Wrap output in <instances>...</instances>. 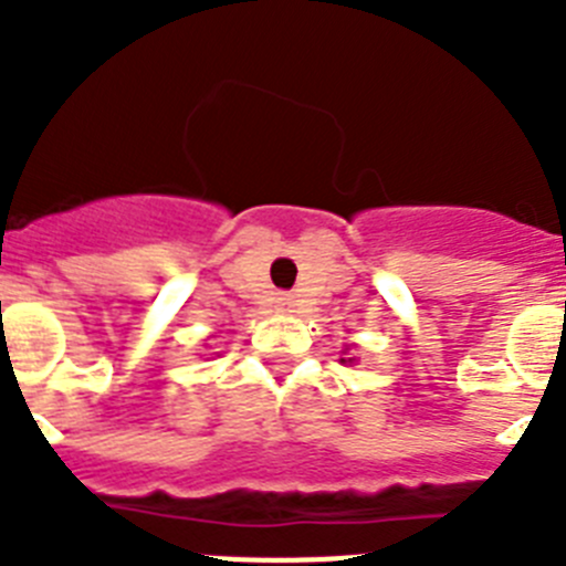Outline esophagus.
<instances>
[{
	"mask_svg": "<svg viewBox=\"0 0 566 566\" xmlns=\"http://www.w3.org/2000/svg\"><path fill=\"white\" fill-rule=\"evenodd\" d=\"M274 303H277V312H283V314H289V312H294V297L292 294H280L277 300H274Z\"/></svg>",
	"mask_w": 566,
	"mask_h": 566,
	"instance_id": "esophagus-1",
	"label": "esophagus"
}]
</instances>
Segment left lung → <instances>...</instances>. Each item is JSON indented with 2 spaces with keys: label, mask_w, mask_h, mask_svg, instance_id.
<instances>
[{
  "label": "left lung",
  "mask_w": 566,
  "mask_h": 566,
  "mask_svg": "<svg viewBox=\"0 0 566 566\" xmlns=\"http://www.w3.org/2000/svg\"><path fill=\"white\" fill-rule=\"evenodd\" d=\"M343 363H345V359H343ZM348 363H352V359H348Z\"/></svg>",
  "instance_id": "8db88e82"
}]
</instances>
